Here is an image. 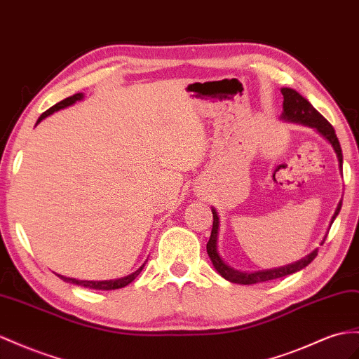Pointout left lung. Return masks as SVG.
I'll return each instance as SVG.
<instances>
[{"label":"left lung","mask_w":359,"mask_h":359,"mask_svg":"<svg viewBox=\"0 0 359 359\" xmlns=\"http://www.w3.org/2000/svg\"><path fill=\"white\" fill-rule=\"evenodd\" d=\"M282 95H283V112H282V118L287 119V121H292V123H300L305 124L309 127L317 128V132H320L323 135L326 140L332 144L334 150L337 153V158L339 162V170L343 171V151L341 147H339V141L335 135L334 127L330 126V123L327 119L321 115L316 107H312V104L306 98H303L299 92H296L294 89L290 88H283L280 89ZM343 200L339 201L335 214L332 217V222H330V226H332L335 217L338 215L339 209H341ZM212 215H214V223H212V232H210V238L206 244V250L210 261H212L215 270L223 276L224 279L231 280L233 283H243V285H252V283H259V282H267V280H273L278 278H283V276H288L296 273L302 269H305L308 264H311L312 261L316 259L317 256V250L312 252L311 255H308L306 258H303L297 262H294L291 265H287V267H280V269H274V270H265V271H255V273H243L238 271L229 267L223 262V259L219 258V255L217 252V238H218V215L215 212V209H212ZM330 229V227H329ZM327 236V235H326ZM325 236V238H326ZM325 243V240H323ZM321 243V244H323Z\"/></svg>","instance_id":"left-lung-1"}]
</instances>
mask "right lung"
Wrapping results in <instances>:
<instances>
[{
  "label": "right lung",
  "instance_id": "1",
  "mask_svg": "<svg viewBox=\"0 0 359 359\" xmlns=\"http://www.w3.org/2000/svg\"><path fill=\"white\" fill-rule=\"evenodd\" d=\"M81 98H83V94H74L72 97H68V98H65V100H62L60 103L54 104L53 107H50V109L47 110V112H43V114L39 116L38 123H36V124H39L45 116L51 115L53 112H56V110H60V109H63V107L74 104L76 101H79V100H81ZM142 269H144V265H142V267L137 269L135 273L126 276V278L115 279V280H79V279H72V278H65V276H60V274H57V276H59V278H60L62 280L69 282V283H76V285H81V287H86V288H94V290H118V288H124L126 285L133 282V280L137 278V274L141 273Z\"/></svg>",
  "mask_w": 359,
  "mask_h": 359
}]
</instances>
